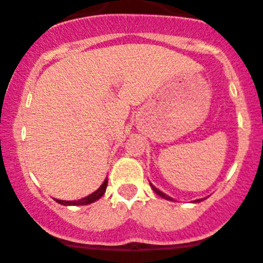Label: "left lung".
Returning a JSON list of instances; mask_svg holds the SVG:
<instances>
[{
    "instance_id": "8db88e82",
    "label": "left lung",
    "mask_w": 263,
    "mask_h": 263,
    "mask_svg": "<svg viewBox=\"0 0 263 263\" xmlns=\"http://www.w3.org/2000/svg\"><path fill=\"white\" fill-rule=\"evenodd\" d=\"M152 187H153V190H154L155 193L158 194V195H160V196H162V198H164V199H167V200H172V198H170V196H168V195H165L164 193H162V191H160V190H158V189L154 187V186H153V185H152ZM200 200H203V199L196 200V202H200Z\"/></svg>"
}]
</instances>
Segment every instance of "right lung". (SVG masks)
I'll use <instances>...</instances> for the list:
<instances>
[{
    "instance_id": "obj_1",
    "label": "right lung",
    "mask_w": 263,
    "mask_h": 263,
    "mask_svg": "<svg viewBox=\"0 0 263 263\" xmlns=\"http://www.w3.org/2000/svg\"><path fill=\"white\" fill-rule=\"evenodd\" d=\"M106 185H108V181L105 180L103 182V185H101L100 187H99L98 190L95 191V193L90 194V195L86 196V198H83V199L72 200V202H68V200H59V199H55V200L59 203V204H63V205H86V204H90V203H93V202H96L98 199H100L101 196L104 195V193H105V190H106Z\"/></svg>"
}]
</instances>
